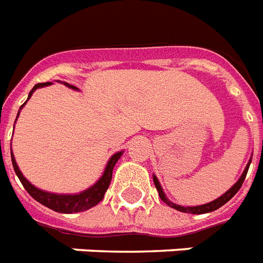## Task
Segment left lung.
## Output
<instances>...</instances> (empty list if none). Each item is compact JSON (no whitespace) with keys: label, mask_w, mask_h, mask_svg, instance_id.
Returning a JSON list of instances; mask_svg holds the SVG:
<instances>
[{"label":"left lung","mask_w":263,"mask_h":263,"mask_svg":"<svg viewBox=\"0 0 263 263\" xmlns=\"http://www.w3.org/2000/svg\"><path fill=\"white\" fill-rule=\"evenodd\" d=\"M250 163H251V160L249 161V164H247V167H246L245 172H243V175L240 176V179L236 182V183L232 186V187L230 189V190L227 191L226 194H222L221 197H218L217 199H215V201H212V202L209 203H205V205H201V206H180V205H176V203H172L171 201H168L167 198H165V194L163 193V190H161V186L160 183H159V180H157L156 176H153V182H155V186H156L157 191H159V195H160V198L164 201L165 203H167L168 206L174 208V209H176V211L179 212H184V213H193V215H202V213H209V212H213L216 211V209H218V208H221L224 203H227L228 201H230L232 197H234L236 193L239 191V189L241 187V184H243V182H245L246 179V175H247V171H249V167H250Z\"/></svg>","instance_id":"1"}]
</instances>
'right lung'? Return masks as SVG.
<instances>
[{
    "label": "right lung",
    "mask_w": 263,
    "mask_h": 263,
    "mask_svg": "<svg viewBox=\"0 0 263 263\" xmlns=\"http://www.w3.org/2000/svg\"><path fill=\"white\" fill-rule=\"evenodd\" d=\"M48 84H51V83L36 84V85L33 87L32 91L29 92L28 99L31 98V95H32V92L35 91V89H37V88H41V87H46V85H48ZM66 85H69V84H66ZM69 87L76 88L73 87V85H69ZM24 104H23V106H24ZM121 155L122 152H118L111 157L110 160H108V163H107L106 170H104L103 176L98 180V182H96L95 184H93V186H92L91 189H88V190L83 191V193H80V194L60 195V194H51V193L42 191L29 183L28 180L25 179L24 176H23L20 170H18L17 164H16V160H14V157H13V153L10 152V156H12V164H13L14 172H16V175L18 176V179H20V182H22V184L24 186L25 190L28 191V194L31 195L32 198L36 199L37 202H41L42 205L50 208V209H52V211L60 212V213H77V212L87 211V209H89V208L98 205V203L103 199L104 194H106L108 186H110L111 178H112V170H114L115 163L118 161Z\"/></svg>",
    "instance_id": "obj_1"
}]
</instances>
